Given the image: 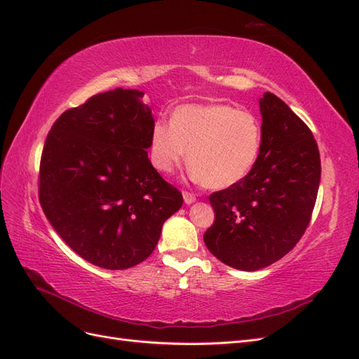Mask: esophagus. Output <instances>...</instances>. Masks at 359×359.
I'll use <instances>...</instances> for the list:
<instances>
[{
	"mask_svg": "<svg viewBox=\"0 0 359 359\" xmlns=\"http://www.w3.org/2000/svg\"><path fill=\"white\" fill-rule=\"evenodd\" d=\"M183 200H185L187 204H192L196 201V194H192L189 191H183Z\"/></svg>",
	"mask_w": 359,
	"mask_h": 359,
	"instance_id": "obj_1",
	"label": "esophagus"
}]
</instances>
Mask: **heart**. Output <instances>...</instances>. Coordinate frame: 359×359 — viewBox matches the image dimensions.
Listing matches in <instances>:
<instances>
[{"label": "heart", "instance_id": "b5f03b06", "mask_svg": "<svg viewBox=\"0 0 359 359\" xmlns=\"http://www.w3.org/2000/svg\"><path fill=\"white\" fill-rule=\"evenodd\" d=\"M259 118L225 104H187L174 109L171 123L156 120L150 134V159L171 172L187 159L194 177L210 188L236 185L252 170L262 150Z\"/></svg>", "mask_w": 359, "mask_h": 359}]
</instances>
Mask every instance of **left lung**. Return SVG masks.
<instances>
[{"mask_svg": "<svg viewBox=\"0 0 359 359\" xmlns=\"http://www.w3.org/2000/svg\"><path fill=\"white\" fill-rule=\"evenodd\" d=\"M262 150L247 177L213 192L208 250L227 266L257 271L284 257L309 227L320 183L313 132L275 95L260 99Z\"/></svg>", "mask_w": 359, "mask_h": 359, "instance_id": "obj_1", "label": "left lung"}]
</instances>
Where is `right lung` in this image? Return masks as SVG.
Segmentation results:
<instances>
[{
	"instance_id": "right-lung-1",
	"label": "right lung",
	"mask_w": 359,
	"mask_h": 359,
	"mask_svg": "<svg viewBox=\"0 0 359 359\" xmlns=\"http://www.w3.org/2000/svg\"><path fill=\"white\" fill-rule=\"evenodd\" d=\"M140 90L116 88L70 108L50 128L39 200L69 247L104 269H128L155 250L183 197L147 155L155 120Z\"/></svg>"
}]
</instances>
